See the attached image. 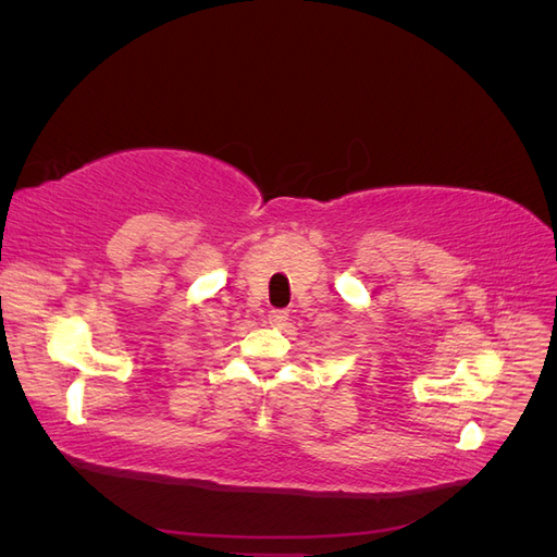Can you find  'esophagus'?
Returning <instances> with one entry per match:
<instances>
[{"label":"esophagus","instance_id":"1","mask_svg":"<svg viewBox=\"0 0 557 557\" xmlns=\"http://www.w3.org/2000/svg\"><path fill=\"white\" fill-rule=\"evenodd\" d=\"M267 318H269V323H272V325H285V320H288V311H285V309H272Z\"/></svg>","mask_w":557,"mask_h":557}]
</instances>
